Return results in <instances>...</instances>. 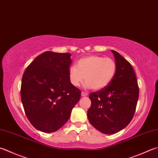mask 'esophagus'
<instances>
[{
	"label": "esophagus",
	"mask_w": 158,
	"mask_h": 158,
	"mask_svg": "<svg viewBox=\"0 0 158 158\" xmlns=\"http://www.w3.org/2000/svg\"><path fill=\"white\" fill-rule=\"evenodd\" d=\"M81 96H82V97H86V96H88V93H87V92H81Z\"/></svg>",
	"instance_id": "obj_1"
}]
</instances>
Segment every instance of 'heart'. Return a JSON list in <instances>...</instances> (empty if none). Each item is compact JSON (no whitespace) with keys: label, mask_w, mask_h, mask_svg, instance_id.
<instances>
[{"label":"heart","mask_w":158,"mask_h":158,"mask_svg":"<svg viewBox=\"0 0 158 158\" xmlns=\"http://www.w3.org/2000/svg\"><path fill=\"white\" fill-rule=\"evenodd\" d=\"M116 72L117 64L113 59L89 55L81 58L76 66L70 68L69 77L70 83L75 87L81 85L85 79L86 88L100 90L112 83Z\"/></svg>","instance_id":"1"}]
</instances>
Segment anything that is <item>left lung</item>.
Here are the masks:
<instances>
[{
    "label": "left lung",
    "mask_w": 158,
    "mask_h": 158,
    "mask_svg": "<svg viewBox=\"0 0 158 158\" xmlns=\"http://www.w3.org/2000/svg\"><path fill=\"white\" fill-rule=\"evenodd\" d=\"M117 64L116 76L106 88L89 95L91 107L88 118L95 129L106 134L122 130L134 117L139 88L131 64L118 52L112 50Z\"/></svg>",
    "instance_id": "obj_1"
}]
</instances>
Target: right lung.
Returning a JSON list of instances; mask_svg holds the SVG:
<instances>
[{"instance_id": "obj_1", "label": "right lung", "mask_w": 158, "mask_h": 158, "mask_svg": "<svg viewBox=\"0 0 158 158\" xmlns=\"http://www.w3.org/2000/svg\"><path fill=\"white\" fill-rule=\"evenodd\" d=\"M70 53L44 52L23 75L20 89L24 112L38 130L52 133L69 120L81 90L70 83Z\"/></svg>"}]
</instances>
